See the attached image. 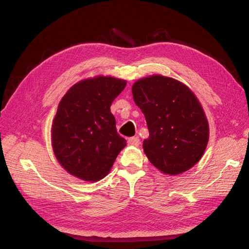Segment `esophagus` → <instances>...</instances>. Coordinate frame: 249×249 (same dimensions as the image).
<instances>
[{
  "label": "esophagus",
  "mask_w": 249,
  "mask_h": 249,
  "mask_svg": "<svg viewBox=\"0 0 249 249\" xmlns=\"http://www.w3.org/2000/svg\"><path fill=\"white\" fill-rule=\"evenodd\" d=\"M128 144L132 145V146H138L140 144V140L137 136L136 137H130V138H128Z\"/></svg>",
  "instance_id": "34e87169"
}]
</instances>
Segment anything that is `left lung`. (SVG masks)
Segmentation results:
<instances>
[{
    "label": "left lung",
    "instance_id": "8db88e82",
    "mask_svg": "<svg viewBox=\"0 0 249 249\" xmlns=\"http://www.w3.org/2000/svg\"><path fill=\"white\" fill-rule=\"evenodd\" d=\"M132 94L149 130L143 141L148 160L164 175L189 171L209 141V123L198 98L185 84L160 74L137 80Z\"/></svg>",
    "mask_w": 249,
    "mask_h": 249
}]
</instances>
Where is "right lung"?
Listing matches in <instances>:
<instances>
[{"mask_svg": "<svg viewBox=\"0 0 249 249\" xmlns=\"http://www.w3.org/2000/svg\"><path fill=\"white\" fill-rule=\"evenodd\" d=\"M127 82L98 75L74 84L60 100L51 126V144L60 165L85 181L106 177L127 145L111 113Z\"/></svg>", "mask_w": 249, "mask_h": 249, "instance_id": "obj_1", "label": "right lung"}]
</instances>
